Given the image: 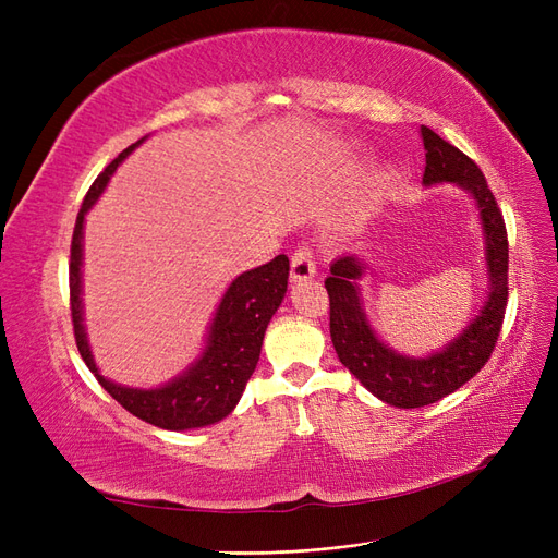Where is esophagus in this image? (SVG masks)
I'll return each mask as SVG.
<instances>
[{"label": "esophagus", "instance_id": "1", "mask_svg": "<svg viewBox=\"0 0 558 558\" xmlns=\"http://www.w3.org/2000/svg\"><path fill=\"white\" fill-rule=\"evenodd\" d=\"M316 275V265H314V256L310 248H298L291 256V281H307L314 279Z\"/></svg>", "mask_w": 558, "mask_h": 558}]
</instances>
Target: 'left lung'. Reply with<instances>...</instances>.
<instances>
[{"label": "left lung", "mask_w": 558, "mask_h": 558, "mask_svg": "<svg viewBox=\"0 0 558 558\" xmlns=\"http://www.w3.org/2000/svg\"><path fill=\"white\" fill-rule=\"evenodd\" d=\"M426 148V189L453 183L475 202L484 240V267L488 291L482 307L470 316L459 335L426 356H410L388 347L365 312L361 281L367 263L347 253L330 265L326 291L330 295V337L337 359L369 393L400 410L424 408L442 400L475 377L492 356L508 305V232L496 197L480 167L440 134L421 125Z\"/></svg>", "instance_id": "left-lung-1"}]
</instances>
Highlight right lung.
<instances>
[{"label":"right lung","mask_w":558,"mask_h":558,"mask_svg":"<svg viewBox=\"0 0 558 558\" xmlns=\"http://www.w3.org/2000/svg\"><path fill=\"white\" fill-rule=\"evenodd\" d=\"M144 142L146 137L128 146L121 156L111 160L83 199L72 238V320L81 359L105 386V391L146 424L179 433L218 424L238 408L246 381L258 365L265 330L283 302L286 286H289V258L281 253L275 260L253 267L230 281L211 316L205 347L197 353V359L170 381L154 388H137L105 377L95 363L88 330L83 324V228H86L88 211L102 197L118 165Z\"/></svg>","instance_id":"obj_1"}]
</instances>
